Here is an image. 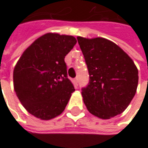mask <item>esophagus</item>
Here are the masks:
<instances>
[{
    "label": "esophagus",
    "mask_w": 148,
    "mask_h": 148,
    "mask_svg": "<svg viewBox=\"0 0 148 148\" xmlns=\"http://www.w3.org/2000/svg\"><path fill=\"white\" fill-rule=\"evenodd\" d=\"M73 82H74V84L77 86V83H78V78H77V77H76V78H74V79H73Z\"/></svg>",
    "instance_id": "obj_1"
}]
</instances>
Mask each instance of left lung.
<instances>
[{"mask_svg":"<svg viewBox=\"0 0 148 148\" xmlns=\"http://www.w3.org/2000/svg\"><path fill=\"white\" fill-rule=\"evenodd\" d=\"M90 82L82 88L83 101L95 116L109 119L127 109L137 91L138 71L117 44L104 38L77 37Z\"/></svg>","mask_w":148,"mask_h":148,"instance_id":"obj_1","label":"left lung"}]
</instances>
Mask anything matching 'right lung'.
<instances>
[{
	"label": "right lung",
	"mask_w": 148,
	"mask_h": 148,
	"mask_svg": "<svg viewBox=\"0 0 148 148\" xmlns=\"http://www.w3.org/2000/svg\"><path fill=\"white\" fill-rule=\"evenodd\" d=\"M76 43L73 36L49 33L37 38L17 62L14 91L32 115L49 120L65 110L75 89L64 58Z\"/></svg>",
	"instance_id": "right-lung-1"
}]
</instances>
